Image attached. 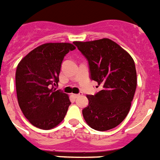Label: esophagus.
I'll return each instance as SVG.
<instances>
[{
	"instance_id": "34e87169",
	"label": "esophagus",
	"mask_w": 160,
	"mask_h": 160,
	"mask_svg": "<svg viewBox=\"0 0 160 160\" xmlns=\"http://www.w3.org/2000/svg\"><path fill=\"white\" fill-rule=\"evenodd\" d=\"M80 95H82V93H75V94H73V96H74V97H75V98H78V97H80Z\"/></svg>"
}]
</instances>
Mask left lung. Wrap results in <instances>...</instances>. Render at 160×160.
Here are the masks:
<instances>
[{
  "label": "left lung",
  "mask_w": 160,
  "mask_h": 160,
  "mask_svg": "<svg viewBox=\"0 0 160 160\" xmlns=\"http://www.w3.org/2000/svg\"><path fill=\"white\" fill-rule=\"evenodd\" d=\"M74 44L88 60L90 79L101 86L96 94L87 95L84 120L96 131L112 129L125 119L132 105L137 84L134 60L108 38Z\"/></svg>",
  "instance_id": "8db88e82"
}]
</instances>
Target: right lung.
I'll use <instances>...</instances> for the list:
<instances>
[{
  "label": "right lung",
  "mask_w": 160,
  "mask_h": 160,
  "mask_svg": "<svg viewBox=\"0 0 160 160\" xmlns=\"http://www.w3.org/2000/svg\"><path fill=\"white\" fill-rule=\"evenodd\" d=\"M76 49L69 42H49L32 50L19 62L15 73L17 98L29 122L42 130L57 127L71 104L69 96L54 86L59 81L66 54Z\"/></svg>",
  "instance_id": "add662e5"
}]
</instances>
